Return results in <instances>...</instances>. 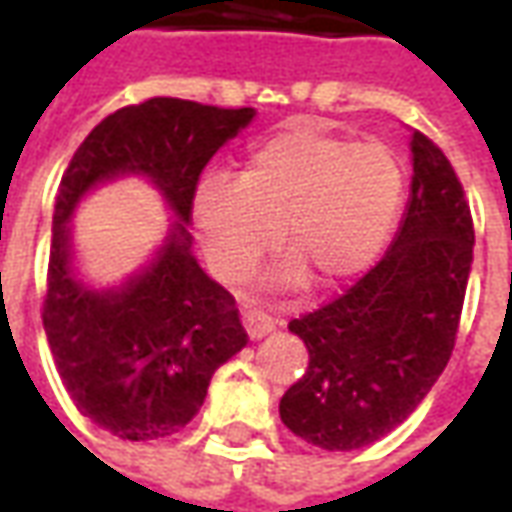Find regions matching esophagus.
I'll return each instance as SVG.
<instances>
[{
	"mask_svg": "<svg viewBox=\"0 0 512 512\" xmlns=\"http://www.w3.org/2000/svg\"><path fill=\"white\" fill-rule=\"evenodd\" d=\"M244 326H246V334L252 337V340H263L266 334L274 332V318L266 315V312H257V310H246L244 312Z\"/></svg>",
	"mask_w": 512,
	"mask_h": 512,
	"instance_id": "1",
	"label": "esophagus"
}]
</instances>
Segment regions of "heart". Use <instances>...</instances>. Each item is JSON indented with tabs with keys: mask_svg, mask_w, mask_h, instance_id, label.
<instances>
[{
	"mask_svg": "<svg viewBox=\"0 0 512 512\" xmlns=\"http://www.w3.org/2000/svg\"><path fill=\"white\" fill-rule=\"evenodd\" d=\"M406 167L384 142H354L290 123L246 150L241 178L205 172L191 194V224L222 279L244 277L279 241L296 255L266 271L268 288H293L303 266L337 285L376 263L400 222Z\"/></svg>",
	"mask_w": 512,
	"mask_h": 512,
	"instance_id": "b5f03b06",
	"label": "heart"
}]
</instances>
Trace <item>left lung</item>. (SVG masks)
<instances>
[{"label":"left lung","mask_w":512,"mask_h":512,"mask_svg":"<svg viewBox=\"0 0 512 512\" xmlns=\"http://www.w3.org/2000/svg\"><path fill=\"white\" fill-rule=\"evenodd\" d=\"M411 167L386 255L345 296L288 326L310 365L279 400V417L321 450H359L395 430L450 362L472 271V213L447 156L419 131Z\"/></svg>","instance_id":"left-lung-1"}]
</instances>
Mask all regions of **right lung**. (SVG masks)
Returning a JSON list of instances; mask_svg holds the SVG:
<instances>
[{
  "instance_id": "1",
  "label": "right lung",
  "mask_w": 512,
  "mask_h": 512,
  "mask_svg": "<svg viewBox=\"0 0 512 512\" xmlns=\"http://www.w3.org/2000/svg\"><path fill=\"white\" fill-rule=\"evenodd\" d=\"M255 115L150 98L104 117L62 175L43 329L76 408L117 439L156 441L186 428L213 373L246 345L235 299L191 252L189 219L205 164ZM123 177L147 179L173 219L145 267L95 286L78 268L70 219L90 190Z\"/></svg>"
}]
</instances>
